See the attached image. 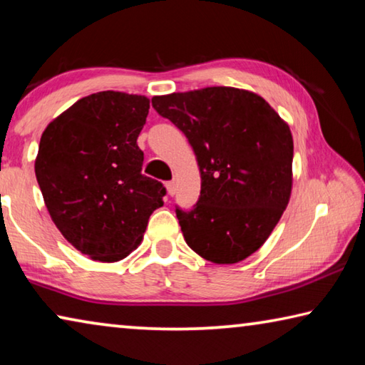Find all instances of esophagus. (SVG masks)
Masks as SVG:
<instances>
[{"instance_id":"obj_1","label":"esophagus","mask_w":365,"mask_h":365,"mask_svg":"<svg viewBox=\"0 0 365 365\" xmlns=\"http://www.w3.org/2000/svg\"><path fill=\"white\" fill-rule=\"evenodd\" d=\"M165 188H168V193H169L170 196H174V193H175V183H174V182H168V183H165Z\"/></svg>"}]
</instances>
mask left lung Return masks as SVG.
I'll return each mask as SVG.
<instances>
[{
    "label": "left lung",
    "instance_id": "obj_1",
    "mask_svg": "<svg viewBox=\"0 0 365 365\" xmlns=\"http://www.w3.org/2000/svg\"><path fill=\"white\" fill-rule=\"evenodd\" d=\"M151 103L185 133L201 172L193 209H175L185 242L214 264L243 261L265 243L288 206V123L264 98L232 86L154 96Z\"/></svg>",
    "mask_w": 365,
    "mask_h": 365
}]
</instances>
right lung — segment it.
<instances>
[{
    "mask_svg": "<svg viewBox=\"0 0 365 365\" xmlns=\"http://www.w3.org/2000/svg\"><path fill=\"white\" fill-rule=\"evenodd\" d=\"M148 109L146 96L100 91L72 104L41 135L35 175L48 212L93 261L127 257L164 205L163 183L141 174L137 138Z\"/></svg>",
    "mask_w": 365,
    "mask_h": 365,
    "instance_id": "obj_1",
    "label": "right lung"
}]
</instances>
